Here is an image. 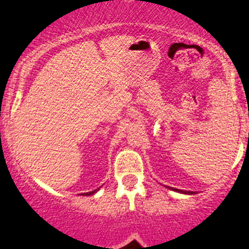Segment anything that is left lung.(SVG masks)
Listing matches in <instances>:
<instances>
[{
    "label": "left lung",
    "mask_w": 249,
    "mask_h": 249,
    "mask_svg": "<svg viewBox=\"0 0 249 249\" xmlns=\"http://www.w3.org/2000/svg\"><path fill=\"white\" fill-rule=\"evenodd\" d=\"M170 188V190H172V191H177V192H180V193H185V194H194L193 192H191V191H181V190H177V188H172V187H168Z\"/></svg>",
    "instance_id": "1"
}]
</instances>
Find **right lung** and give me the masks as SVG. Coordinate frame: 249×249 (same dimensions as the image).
Listing matches in <instances>:
<instances>
[{
  "mask_svg": "<svg viewBox=\"0 0 249 249\" xmlns=\"http://www.w3.org/2000/svg\"><path fill=\"white\" fill-rule=\"evenodd\" d=\"M99 188H97V190H95V191H92V192H88V193H82L83 196H91V194H93V193H96L97 191H98Z\"/></svg>",
  "mask_w": 249,
  "mask_h": 249,
  "instance_id": "right-lung-1",
  "label": "right lung"
}]
</instances>
